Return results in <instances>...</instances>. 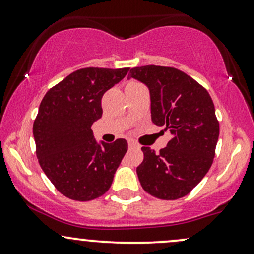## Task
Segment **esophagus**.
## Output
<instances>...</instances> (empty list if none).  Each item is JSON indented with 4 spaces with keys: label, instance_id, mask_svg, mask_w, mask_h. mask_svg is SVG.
I'll use <instances>...</instances> for the list:
<instances>
[{
    "label": "esophagus",
    "instance_id": "obj_1",
    "mask_svg": "<svg viewBox=\"0 0 254 254\" xmlns=\"http://www.w3.org/2000/svg\"><path fill=\"white\" fill-rule=\"evenodd\" d=\"M129 148H139V145L133 140H129Z\"/></svg>",
    "mask_w": 254,
    "mask_h": 254
}]
</instances>
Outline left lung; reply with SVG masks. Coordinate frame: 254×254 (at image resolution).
Masks as SVG:
<instances>
[{
  "label": "left lung",
  "instance_id": "1",
  "mask_svg": "<svg viewBox=\"0 0 254 254\" xmlns=\"http://www.w3.org/2000/svg\"><path fill=\"white\" fill-rule=\"evenodd\" d=\"M130 78L149 88L152 123L172 135L160 154L142 148L144 160L137 167L140 185L162 200L185 196L208 173L215 155L219 122L212 98L193 78L173 67H135Z\"/></svg>",
  "mask_w": 254,
  "mask_h": 254
}]
</instances>
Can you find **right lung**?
Segmentation results:
<instances>
[{"label":"right lung","mask_w":254,"mask_h":254,"mask_svg":"<svg viewBox=\"0 0 254 254\" xmlns=\"http://www.w3.org/2000/svg\"><path fill=\"white\" fill-rule=\"evenodd\" d=\"M130 68L87 67L52 87L33 125L36 156L46 176L66 197L90 201L111 187L127 142H97L91 127L102 117V98Z\"/></svg>","instance_id":"1"}]
</instances>
